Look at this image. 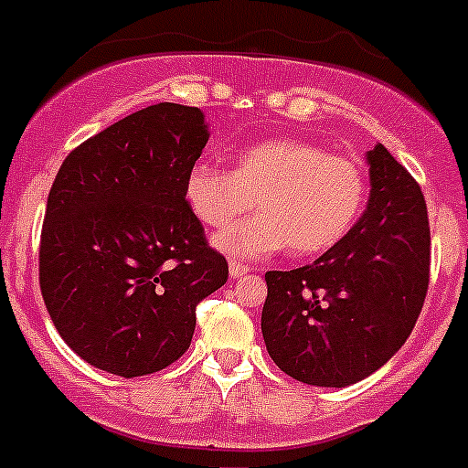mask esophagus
Instances as JSON below:
<instances>
[{
	"mask_svg": "<svg viewBox=\"0 0 468 468\" xmlns=\"http://www.w3.org/2000/svg\"><path fill=\"white\" fill-rule=\"evenodd\" d=\"M230 279H242L244 274H247L249 271V267H244V265H239V262H230Z\"/></svg>",
	"mask_w": 468,
	"mask_h": 468,
	"instance_id": "obj_1",
	"label": "esophagus"
}]
</instances>
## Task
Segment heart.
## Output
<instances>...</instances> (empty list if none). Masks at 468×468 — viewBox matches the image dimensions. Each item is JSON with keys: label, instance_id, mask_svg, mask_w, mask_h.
Listing matches in <instances>:
<instances>
[{"label": "heart", "instance_id": "heart-1", "mask_svg": "<svg viewBox=\"0 0 468 468\" xmlns=\"http://www.w3.org/2000/svg\"><path fill=\"white\" fill-rule=\"evenodd\" d=\"M185 203L203 226L226 230L256 203V217L215 239L238 261L290 249L308 258L329 251L355 229L366 176L347 157L302 139H267L233 155V169L197 162L185 176Z\"/></svg>", "mask_w": 468, "mask_h": 468}]
</instances>
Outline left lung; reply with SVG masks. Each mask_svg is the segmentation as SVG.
I'll return each instance as SVG.
<instances>
[{"label": "left lung", "mask_w": 468, "mask_h": 468, "mask_svg": "<svg viewBox=\"0 0 468 468\" xmlns=\"http://www.w3.org/2000/svg\"><path fill=\"white\" fill-rule=\"evenodd\" d=\"M370 198L355 229L313 265L267 271L262 338L271 361L313 387H349L405 345L430 283L420 185L382 146L368 153Z\"/></svg>", "instance_id": "left-lung-1"}]
</instances>
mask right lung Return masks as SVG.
I'll use <instances>...</instances> for the list:
<instances>
[{
    "label": "right lung",
    "mask_w": 468,
    "mask_h": 468,
    "mask_svg": "<svg viewBox=\"0 0 468 468\" xmlns=\"http://www.w3.org/2000/svg\"><path fill=\"white\" fill-rule=\"evenodd\" d=\"M207 137L201 109L160 102L63 160L38 279L54 326L86 364L128 379L166 368L192 345L198 303L229 281L183 194Z\"/></svg>",
    "instance_id": "1"
}]
</instances>
